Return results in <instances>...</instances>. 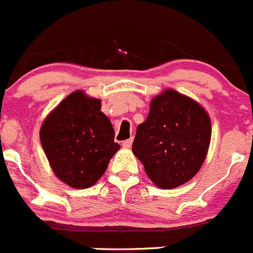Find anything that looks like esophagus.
<instances>
[{
  "label": "esophagus",
  "instance_id": "obj_1",
  "mask_svg": "<svg viewBox=\"0 0 253 253\" xmlns=\"http://www.w3.org/2000/svg\"><path fill=\"white\" fill-rule=\"evenodd\" d=\"M131 144H133V139H128V140H125V141H123V148H125V149H130L131 148Z\"/></svg>",
  "mask_w": 253,
  "mask_h": 253
}]
</instances>
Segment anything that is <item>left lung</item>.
<instances>
[{"label": "left lung", "instance_id": "8db88e82", "mask_svg": "<svg viewBox=\"0 0 253 253\" xmlns=\"http://www.w3.org/2000/svg\"><path fill=\"white\" fill-rule=\"evenodd\" d=\"M211 140V120L196 100L165 89L150 102L138 125L133 153L149 179L160 189H174L201 169Z\"/></svg>", "mask_w": 253, "mask_h": 253}]
</instances>
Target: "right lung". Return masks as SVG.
Returning <instances> with one entry per match:
<instances>
[{"instance_id":"right-lung-1","label":"right lung","mask_w":253,"mask_h":253,"mask_svg":"<svg viewBox=\"0 0 253 253\" xmlns=\"http://www.w3.org/2000/svg\"><path fill=\"white\" fill-rule=\"evenodd\" d=\"M100 108L102 100L76 90L43 120L42 148L54 175L68 186H93L120 149L114 143L112 123Z\"/></svg>"}]
</instances>
